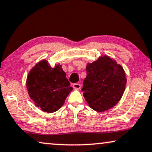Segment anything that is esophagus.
Masks as SVG:
<instances>
[{"label":"esophagus","instance_id":"esophagus-1","mask_svg":"<svg viewBox=\"0 0 152 152\" xmlns=\"http://www.w3.org/2000/svg\"><path fill=\"white\" fill-rule=\"evenodd\" d=\"M80 85L79 83H74L73 84V88L74 89H77V90H79L80 88Z\"/></svg>","mask_w":152,"mask_h":152}]
</instances>
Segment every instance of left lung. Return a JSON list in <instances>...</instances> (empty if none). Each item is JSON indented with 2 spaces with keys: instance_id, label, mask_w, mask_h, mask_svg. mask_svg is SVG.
<instances>
[{
  "instance_id": "obj_1",
  "label": "left lung",
  "mask_w": 152,
  "mask_h": 152,
  "mask_svg": "<svg viewBox=\"0 0 152 152\" xmlns=\"http://www.w3.org/2000/svg\"><path fill=\"white\" fill-rule=\"evenodd\" d=\"M86 70L82 91L89 106L100 113L115 106L122 98L126 84L122 66L104 56L88 63Z\"/></svg>"
}]
</instances>
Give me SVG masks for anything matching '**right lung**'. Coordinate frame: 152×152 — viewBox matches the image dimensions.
Masks as SVG:
<instances>
[{
    "instance_id": "add662e5",
    "label": "right lung",
    "mask_w": 152,
    "mask_h": 152,
    "mask_svg": "<svg viewBox=\"0 0 152 152\" xmlns=\"http://www.w3.org/2000/svg\"><path fill=\"white\" fill-rule=\"evenodd\" d=\"M26 88L35 106L49 113L59 110L73 90L61 65L53 68L46 60L36 64L28 73Z\"/></svg>"
}]
</instances>
